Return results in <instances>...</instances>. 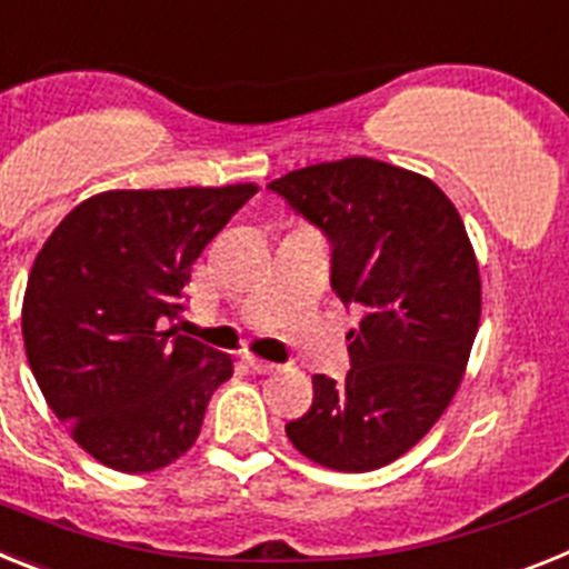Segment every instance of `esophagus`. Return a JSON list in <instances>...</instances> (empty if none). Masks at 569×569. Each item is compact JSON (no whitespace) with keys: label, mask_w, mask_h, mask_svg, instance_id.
Instances as JSON below:
<instances>
[{"label":"esophagus","mask_w":569,"mask_h":569,"mask_svg":"<svg viewBox=\"0 0 569 569\" xmlns=\"http://www.w3.org/2000/svg\"><path fill=\"white\" fill-rule=\"evenodd\" d=\"M246 363H249L251 369H254L257 375H271V372H278V363H269V360L263 358H254V355H246Z\"/></svg>","instance_id":"obj_1"}]
</instances>
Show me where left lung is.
<instances>
[{"label":"left lung","mask_w":569,"mask_h":569,"mask_svg":"<svg viewBox=\"0 0 569 569\" xmlns=\"http://www.w3.org/2000/svg\"><path fill=\"white\" fill-rule=\"evenodd\" d=\"M329 234L332 289L363 320L346 335V380L315 375L312 409L286 423L300 456L338 472L387 467L458 392L481 320V274L463 220L429 177L369 157L269 182Z\"/></svg>","instance_id":"obj_1"}]
</instances>
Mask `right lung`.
<instances>
[{"instance_id": "1", "label": "right lung", "mask_w": 569, "mask_h": 569, "mask_svg": "<svg viewBox=\"0 0 569 569\" xmlns=\"http://www.w3.org/2000/svg\"><path fill=\"white\" fill-rule=\"evenodd\" d=\"M254 194V182L102 191L39 249L22 300L28 363L73 441L108 469L137 476L186 456L234 375L229 355L166 326L200 251Z\"/></svg>"}]
</instances>
